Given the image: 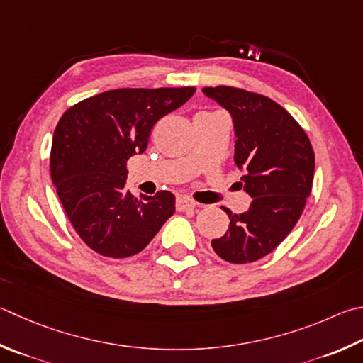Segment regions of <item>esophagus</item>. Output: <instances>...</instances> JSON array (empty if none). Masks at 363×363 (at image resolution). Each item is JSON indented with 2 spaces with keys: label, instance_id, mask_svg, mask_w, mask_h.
Masks as SVG:
<instances>
[{
  "label": "esophagus",
  "instance_id": "esophagus-1",
  "mask_svg": "<svg viewBox=\"0 0 363 363\" xmlns=\"http://www.w3.org/2000/svg\"><path fill=\"white\" fill-rule=\"evenodd\" d=\"M195 201H192L187 196H179V199L176 200V208L177 211H190V209H195Z\"/></svg>",
  "mask_w": 363,
  "mask_h": 363
}]
</instances>
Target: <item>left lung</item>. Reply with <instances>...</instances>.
Wrapping results in <instances>:
<instances>
[{
	"label": "left lung",
	"instance_id": "obj_1",
	"mask_svg": "<svg viewBox=\"0 0 363 363\" xmlns=\"http://www.w3.org/2000/svg\"><path fill=\"white\" fill-rule=\"evenodd\" d=\"M203 94L232 116L235 163L252 199L246 213L223 208L230 227L211 245L230 263L255 262L278 247L300 219L313 187L311 143L295 118L268 96L227 85L204 87Z\"/></svg>",
	"mask_w": 363,
	"mask_h": 363
}]
</instances>
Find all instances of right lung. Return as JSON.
<instances>
[{"label": "right lung", "instance_id": "1", "mask_svg": "<svg viewBox=\"0 0 363 363\" xmlns=\"http://www.w3.org/2000/svg\"><path fill=\"white\" fill-rule=\"evenodd\" d=\"M194 94L195 87L108 90L58 121L52 182L76 233L95 252L113 259L141 252L174 214L168 190L141 199L130 194L127 162L146 150L155 122Z\"/></svg>", "mask_w": 363, "mask_h": 363}]
</instances>
